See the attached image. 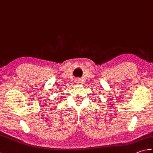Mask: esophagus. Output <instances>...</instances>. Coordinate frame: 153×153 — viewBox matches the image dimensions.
Listing matches in <instances>:
<instances>
[{
  "mask_svg": "<svg viewBox=\"0 0 153 153\" xmlns=\"http://www.w3.org/2000/svg\"><path fill=\"white\" fill-rule=\"evenodd\" d=\"M76 83H78V84H79V83H80V79H76Z\"/></svg>",
  "mask_w": 153,
  "mask_h": 153,
  "instance_id": "obj_1",
  "label": "esophagus"
}]
</instances>
